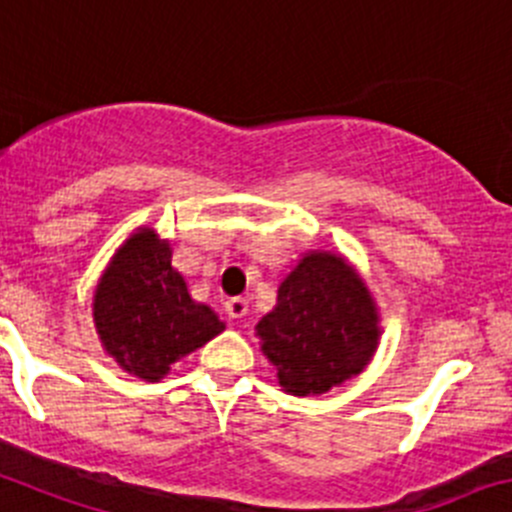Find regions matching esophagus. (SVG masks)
Masks as SVG:
<instances>
[{
    "instance_id": "obj_1",
    "label": "esophagus",
    "mask_w": 512,
    "mask_h": 512,
    "mask_svg": "<svg viewBox=\"0 0 512 512\" xmlns=\"http://www.w3.org/2000/svg\"><path fill=\"white\" fill-rule=\"evenodd\" d=\"M223 309H226L228 319H243V316L248 314V304H246V299H241V296H233V299H226Z\"/></svg>"
}]
</instances>
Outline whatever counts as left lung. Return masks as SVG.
Segmentation results:
<instances>
[{
    "mask_svg": "<svg viewBox=\"0 0 512 512\" xmlns=\"http://www.w3.org/2000/svg\"><path fill=\"white\" fill-rule=\"evenodd\" d=\"M256 337L286 394L319 397L367 367L382 326L367 281L342 253L306 251L281 281Z\"/></svg>",
    "mask_w": 512,
    "mask_h": 512,
    "instance_id": "8db88e82",
    "label": "left lung"
}]
</instances>
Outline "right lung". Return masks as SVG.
<instances>
[{
  "instance_id": "1",
  "label": "right lung",
  "mask_w": 512,
  "mask_h": 512,
  "mask_svg": "<svg viewBox=\"0 0 512 512\" xmlns=\"http://www.w3.org/2000/svg\"><path fill=\"white\" fill-rule=\"evenodd\" d=\"M170 253V241L155 228H135L92 291V321L102 349L123 372L145 382L163 379L170 364L226 329L211 306L193 301Z\"/></svg>"
}]
</instances>
